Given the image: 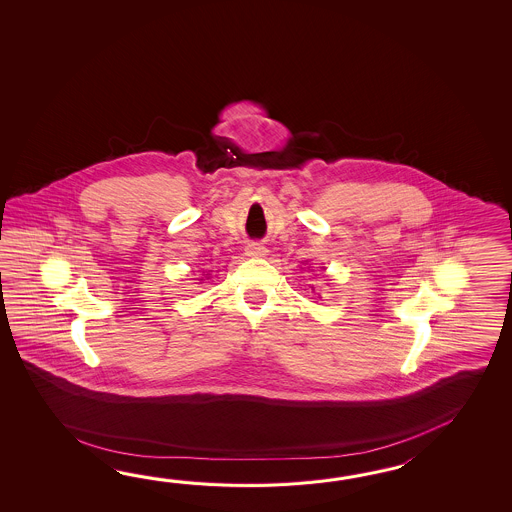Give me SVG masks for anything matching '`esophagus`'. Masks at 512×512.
I'll return each instance as SVG.
<instances>
[{
	"label": "esophagus",
	"mask_w": 512,
	"mask_h": 512,
	"mask_svg": "<svg viewBox=\"0 0 512 512\" xmlns=\"http://www.w3.org/2000/svg\"><path fill=\"white\" fill-rule=\"evenodd\" d=\"M245 251H247L249 256H265V247H263L261 243H258V241H251Z\"/></svg>",
	"instance_id": "obj_1"
}]
</instances>
